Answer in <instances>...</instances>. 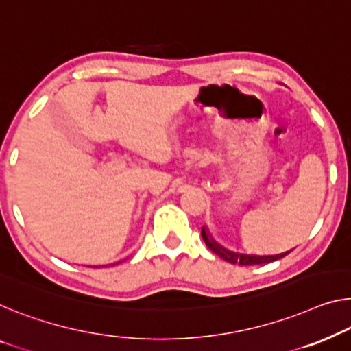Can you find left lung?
<instances>
[{
  "mask_svg": "<svg viewBox=\"0 0 351 351\" xmlns=\"http://www.w3.org/2000/svg\"><path fill=\"white\" fill-rule=\"evenodd\" d=\"M202 237L203 241L208 245L209 249L213 250L214 254L219 255V257L223 258L228 263H237L241 266H250V265H263V263H271V261L280 260L282 257H285L287 254H290L291 250H287V252L282 254H276V255H249V254H239V252H233V250H228L223 247V245L219 244L217 241H214V238L209 233L208 227L202 228Z\"/></svg>",
  "mask_w": 351,
  "mask_h": 351,
  "instance_id": "8db88e82",
  "label": "left lung"
}]
</instances>
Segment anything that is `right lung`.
Returning <instances> with one entry per match:
<instances>
[{
	"label": "right lung",
	"instance_id": "add662e5",
	"mask_svg": "<svg viewBox=\"0 0 351 351\" xmlns=\"http://www.w3.org/2000/svg\"><path fill=\"white\" fill-rule=\"evenodd\" d=\"M119 263V261H117V263H113V265H118Z\"/></svg>",
	"mask_w": 351,
	"mask_h": 351
}]
</instances>
